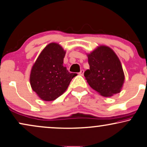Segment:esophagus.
Returning <instances> with one entry per match:
<instances>
[{
    "label": "esophagus",
    "mask_w": 147,
    "mask_h": 147,
    "mask_svg": "<svg viewBox=\"0 0 147 147\" xmlns=\"http://www.w3.org/2000/svg\"><path fill=\"white\" fill-rule=\"evenodd\" d=\"M83 74H84V70H81L80 72H79V75L81 76H83Z\"/></svg>",
    "instance_id": "34e87169"
}]
</instances>
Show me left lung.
Returning <instances> with one entry per match:
<instances>
[{"instance_id": "8db88e82", "label": "left lung", "mask_w": 147, "mask_h": 147, "mask_svg": "<svg viewBox=\"0 0 147 147\" xmlns=\"http://www.w3.org/2000/svg\"><path fill=\"white\" fill-rule=\"evenodd\" d=\"M87 55L90 69L84 72V76L90 86L105 97L120 93L125 75L115 51L108 46L100 45Z\"/></svg>"}]
</instances>
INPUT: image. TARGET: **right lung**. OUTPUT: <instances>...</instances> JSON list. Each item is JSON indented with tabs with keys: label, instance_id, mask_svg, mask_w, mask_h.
I'll return each instance as SVG.
<instances>
[{
	"label": "right lung",
	"instance_id": "right-lung-1",
	"mask_svg": "<svg viewBox=\"0 0 147 147\" xmlns=\"http://www.w3.org/2000/svg\"><path fill=\"white\" fill-rule=\"evenodd\" d=\"M66 51L60 44L51 42L42 49L30 75L31 87L44 101H53L67 90L75 73L63 66Z\"/></svg>",
	"mask_w": 147,
	"mask_h": 147
}]
</instances>
